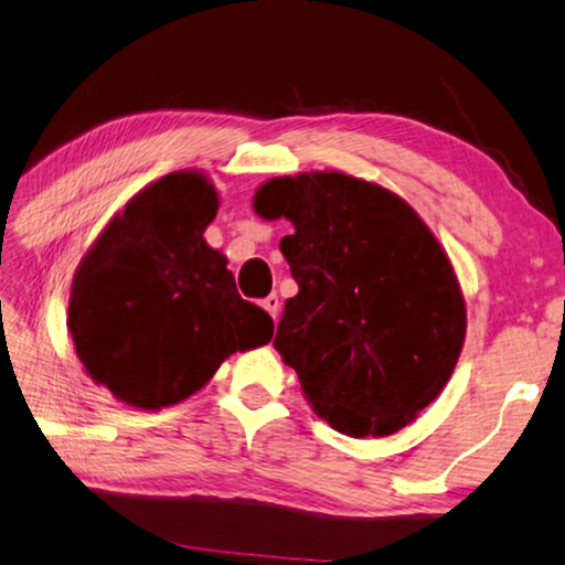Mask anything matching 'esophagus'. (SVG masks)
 <instances>
[{
  "label": "esophagus",
  "mask_w": 565,
  "mask_h": 565,
  "mask_svg": "<svg viewBox=\"0 0 565 565\" xmlns=\"http://www.w3.org/2000/svg\"><path fill=\"white\" fill-rule=\"evenodd\" d=\"M263 308L270 312L273 320H275L277 312H280V298H277V295H267V298L263 300Z\"/></svg>",
  "instance_id": "1"
}]
</instances>
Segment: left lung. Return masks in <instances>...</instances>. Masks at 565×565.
I'll return each instance as SVG.
<instances>
[{
	"label": "left lung",
	"mask_w": 565,
	"mask_h": 565,
	"mask_svg": "<svg viewBox=\"0 0 565 565\" xmlns=\"http://www.w3.org/2000/svg\"><path fill=\"white\" fill-rule=\"evenodd\" d=\"M280 239L298 295L273 345L333 429L384 437L409 424L452 376L465 300L439 242L409 204L345 173L273 179L255 196Z\"/></svg>",
	"instance_id": "1"
}]
</instances>
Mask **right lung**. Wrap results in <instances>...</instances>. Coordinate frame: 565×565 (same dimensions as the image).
Returning <instances> with one entry per match:
<instances>
[{"mask_svg": "<svg viewBox=\"0 0 565 565\" xmlns=\"http://www.w3.org/2000/svg\"><path fill=\"white\" fill-rule=\"evenodd\" d=\"M216 206L202 173H169L126 204L75 273L77 359L136 409L192 396L230 353L273 338V318L239 298L227 259L202 237Z\"/></svg>", "mask_w": 565, "mask_h": 565, "instance_id": "1", "label": "right lung"}]
</instances>
